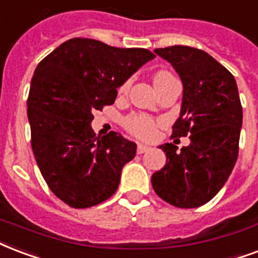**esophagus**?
<instances>
[{"mask_svg":"<svg viewBox=\"0 0 258 258\" xmlns=\"http://www.w3.org/2000/svg\"><path fill=\"white\" fill-rule=\"evenodd\" d=\"M150 150V147L145 146V145H138L137 147V153L138 154H143V153H146V151Z\"/></svg>","mask_w":258,"mask_h":258,"instance_id":"obj_1","label":"esophagus"}]
</instances>
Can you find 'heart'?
<instances>
[{
  "label": "heart",
  "mask_w": 258,
  "mask_h": 258,
  "mask_svg": "<svg viewBox=\"0 0 258 258\" xmlns=\"http://www.w3.org/2000/svg\"><path fill=\"white\" fill-rule=\"evenodd\" d=\"M170 77L173 76L168 72L157 73L154 76V85L165 81V80H168ZM127 86H128V84H124L121 90L127 89ZM124 125L125 128L128 130L130 133L135 135V137L141 138V139H150L154 135L155 125L157 124H155V121L151 117H149V116L131 115L124 120Z\"/></svg>",
  "instance_id": "b5f03b06"
}]
</instances>
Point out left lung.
Here are the masks:
<instances>
[{
    "instance_id": "8db88e82",
    "label": "left lung",
    "mask_w": 258,
    "mask_h": 258,
    "mask_svg": "<svg viewBox=\"0 0 258 258\" xmlns=\"http://www.w3.org/2000/svg\"><path fill=\"white\" fill-rule=\"evenodd\" d=\"M154 52L181 78V111L172 137L189 135L190 143L180 151L173 143L160 146L166 164L151 176V184L174 207H200L222 189L238 158L242 105L237 82L206 51L172 46Z\"/></svg>"
}]
</instances>
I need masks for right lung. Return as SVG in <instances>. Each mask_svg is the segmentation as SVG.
I'll return each instance as SVG.
<instances>
[{
  "mask_svg": "<svg viewBox=\"0 0 258 258\" xmlns=\"http://www.w3.org/2000/svg\"><path fill=\"white\" fill-rule=\"evenodd\" d=\"M153 58L146 48L74 37L37 64L27 100L31 145L47 185L70 207H92L117 189L137 145L113 131L94 137L92 112L115 103L117 88Z\"/></svg>",
  "mask_w": 258,
  "mask_h": 258,
  "instance_id": "1",
  "label": "right lung"
}]
</instances>
